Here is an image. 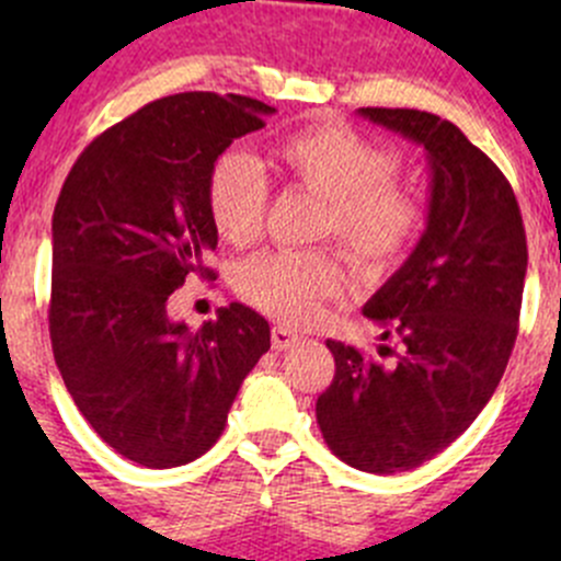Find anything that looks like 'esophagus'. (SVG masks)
Instances as JSON below:
<instances>
[{
  "instance_id": "34e87169",
  "label": "esophagus",
  "mask_w": 561,
  "mask_h": 561,
  "mask_svg": "<svg viewBox=\"0 0 561 561\" xmlns=\"http://www.w3.org/2000/svg\"><path fill=\"white\" fill-rule=\"evenodd\" d=\"M298 342H301V336H298L296 331H290V328H285V325L271 328V347L274 350H290V347H296Z\"/></svg>"
}]
</instances>
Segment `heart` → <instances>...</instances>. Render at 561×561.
Segmentation results:
<instances>
[{"label": "heart", "instance_id": "1", "mask_svg": "<svg viewBox=\"0 0 561 561\" xmlns=\"http://www.w3.org/2000/svg\"><path fill=\"white\" fill-rule=\"evenodd\" d=\"M287 181L320 197L314 236L336 239L364 274L399 263L426 225V208L399 173V157L339 118H317L271 149ZM206 208L219 239L247 247L263 233L268 184L252 157L225 151L208 171ZM344 268L328 249L263 252L236 271V290L285 322L309 320L342 287Z\"/></svg>", "mask_w": 561, "mask_h": 561}]
</instances>
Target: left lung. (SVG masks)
<instances>
[{
	"instance_id": "obj_1",
	"label": "left lung",
	"mask_w": 561,
	"mask_h": 561,
	"mask_svg": "<svg viewBox=\"0 0 561 561\" xmlns=\"http://www.w3.org/2000/svg\"><path fill=\"white\" fill-rule=\"evenodd\" d=\"M358 113L426 149L428 222L364 307L382 339L401 342L396 364L328 339L336 375L317 423L344 463L393 474L456 443L500 386L518 336L526 233L511 181L456 124L412 107Z\"/></svg>"
}]
</instances>
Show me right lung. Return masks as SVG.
Masks as SVG:
<instances>
[{"label": "right lung", "instance_id": "1", "mask_svg": "<svg viewBox=\"0 0 561 561\" xmlns=\"http://www.w3.org/2000/svg\"><path fill=\"white\" fill-rule=\"evenodd\" d=\"M274 107L244 94L154 100L92 140L54 208L48 328L89 426L118 456L181 467L225 432L241 382L271 347L265 317L219 309L192 333L168 317L186 279H214L206 181Z\"/></svg>", "mask_w": 561, "mask_h": 561}]
</instances>
